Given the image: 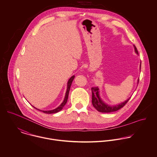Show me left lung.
<instances>
[{
  "label": "left lung",
  "instance_id": "1",
  "mask_svg": "<svg viewBox=\"0 0 157 157\" xmlns=\"http://www.w3.org/2000/svg\"><path fill=\"white\" fill-rule=\"evenodd\" d=\"M135 48V51L137 54H138V50L134 46ZM141 62L140 64V69H141ZM139 80H138V83L139 82ZM99 88L98 87H93L91 88V91H92V104L93 105L94 107L99 112L101 113H111L114 112L116 111L119 110L121 108H122L126 104L128 101H129L130 98L125 101V102L116 105L114 106H111L109 105L105 104L103 102V101L101 99L99 96Z\"/></svg>",
  "mask_w": 157,
  "mask_h": 157
}]
</instances>
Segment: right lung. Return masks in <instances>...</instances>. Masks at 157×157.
<instances>
[{"label":"right lung","instance_id":"right-lung-1","mask_svg":"<svg viewBox=\"0 0 157 157\" xmlns=\"http://www.w3.org/2000/svg\"><path fill=\"white\" fill-rule=\"evenodd\" d=\"M74 77H75V75H73L72 76L69 80H68V82H67V90H66V94H65V97H64V99L63 101V102L61 103V104L58 107H57L56 108L52 109V110H49V111H43V110H40L37 108H36L35 107H34L35 108H36V109H38L40 111H41L42 112L44 113H47V114H52V113H57L58 111H59L60 110H61L63 109V108L64 106V105L66 104L67 101V99H68V96H69V90H70V88H71V84H72V82L73 81V80L74 79Z\"/></svg>","mask_w":157,"mask_h":157}]
</instances>
